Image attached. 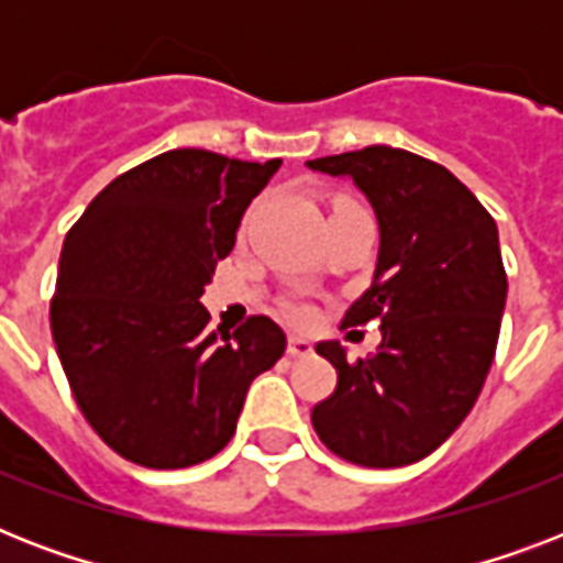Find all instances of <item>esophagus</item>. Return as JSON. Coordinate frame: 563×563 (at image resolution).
I'll return each mask as SVG.
<instances>
[{"mask_svg":"<svg viewBox=\"0 0 563 563\" xmlns=\"http://www.w3.org/2000/svg\"><path fill=\"white\" fill-rule=\"evenodd\" d=\"M286 351H289L291 360H303V356H312V342L300 339V335H291L289 344H286Z\"/></svg>","mask_w":563,"mask_h":563,"instance_id":"esophagus-1","label":"esophagus"}]
</instances>
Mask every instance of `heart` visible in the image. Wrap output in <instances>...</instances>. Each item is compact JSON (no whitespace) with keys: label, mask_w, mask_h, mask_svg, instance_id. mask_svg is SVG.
I'll return each instance as SVG.
<instances>
[{"label":"heart","mask_w":563,"mask_h":563,"mask_svg":"<svg viewBox=\"0 0 563 563\" xmlns=\"http://www.w3.org/2000/svg\"><path fill=\"white\" fill-rule=\"evenodd\" d=\"M283 312H286L291 321H298V324L312 321V309H309L307 303H300V300H286V303H283Z\"/></svg>","instance_id":"b5f03b06"}]
</instances>
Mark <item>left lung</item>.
I'll return each instance as SVG.
<instances>
[{
    "mask_svg": "<svg viewBox=\"0 0 563 563\" xmlns=\"http://www.w3.org/2000/svg\"><path fill=\"white\" fill-rule=\"evenodd\" d=\"M307 166L351 178L374 207V280L342 327L376 318L383 333L360 362L339 342L316 344L339 383L312 409V427L344 462H420L467 418L494 362L508 291L497 221L453 172L391 145Z\"/></svg>",
    "mask_w": 563,
    "mask_h": 563,
    "instance_id": "1",
    "label": "left lung"
}]
</instances>
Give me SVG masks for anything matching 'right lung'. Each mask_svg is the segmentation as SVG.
Segmentation results:
<instances>
[{"label":"right lung","instance_id":"right-lung-1","mask_svg":"<svg viewBox=\"0 0 563 563\" xmlns=\"http://www.w3.org/2000/svg\"><path fill=\"white\" fill-rule=\"evenodd\" d=\"M280 161L175 148L110 180L66 233L52 335L78 409L110 450L154 471L207 462L247 385L286 351L272 318L207 330L203 286Z\"/></svg>","mask_w":563,"mask_h":563}]
</instances>
